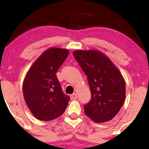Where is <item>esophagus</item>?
<instances>
[{
	"label": "esophagus",
	"instance_id": "1",
	"mask_svg": "<svg viewBox=\"0 0 149 149\" xmlns=\"http://www.w3.org/2000/svg\"><path fill=\"white\" fill-rule=\"evenodd\" d=\"M77 97H78V96H77L76 93H73V94H72L71 95V100H76Z\"/></svg>",
	"mask_w": 149,
	"mask_h": 149
}]
</instances>
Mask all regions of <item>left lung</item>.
<instances>
[{"label":"left lung","mask_w":149,"mask_h":149,"mask_svg":"<svg viewBox=\"0 0 149 149\" xmlns=\"http://www.w3.org/2000/svg\"><path fill=\"white\" fill-rule=\"evenodd\" d=\"M73 54L91 88V100L84 106L85 114L97 123L112 120L125 99V82L121 73L99 50L76 49Z\"/></svg>","instance_id":"8db88e82"}]
</instances>
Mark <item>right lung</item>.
I'll list each match as a JSON object with an SVG mask.
<instances>
[{
	"label": "right lung",
	"instance_id": "1",
	"mask_svg": "<svg viewBox=\"0 0 149 149\" xmlns=\"http://www.w3.org/2000/svg\"><path fill=\"white\" fill-rule=\"evenodd\" d=\"M68 54L67 49L50 47L38 57L26 74L24 98L37 119H55L67 108L70 97L62 91L56 73Z\"/></svg>",
	"mask_w": 149,
	"mask_h": 149
}]
</instances>
